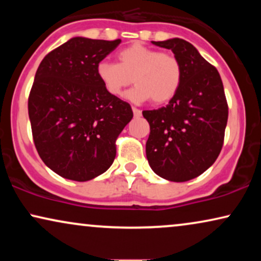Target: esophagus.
Returning a JSON list of instances; mask_svg holds the SVG:
<instances>
[{
    "mask_svg": "<svg viewBox=\"0 0 261 261\" xmlns=\"http://www.w3.org/2000/svg\"><path fill=\"white\" fill-rule=\"evenodd\" d=\"M132 110H133V114H134V116H135V117L141 116V110H140V109L135 108V107H132Z\"/></svg>",
    "mask_w": 261,
    "mask_h": 261,
    "instance_id": "1",
    "label": "esophagus"
}]
</instances>
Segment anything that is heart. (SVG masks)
<instances>
[{
    "instance_id": "b5f03b06",
    "label": "heart",
    "mask_w": 261,
    "mask_h": 261,
    "mask_svg": "<svg viewBox=\"0 0 261 261\" xmlns=\"http://www.w3.org/2000/svg\"><path fill=\"white\" fill-rule=\"evenodd\" d=\"M119 64L101 60L96 74L105 90L112 96H121L128 85H137L124 95L132 102L141 103L153 98L165 103L179 90L183 78L180 62L171 53L134 42L117 53Z\"/></svg>"
}]
</instances>
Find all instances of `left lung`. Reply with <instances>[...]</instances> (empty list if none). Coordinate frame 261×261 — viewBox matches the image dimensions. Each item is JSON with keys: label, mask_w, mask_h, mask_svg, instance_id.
I'll use <instances>...</instances> for the list:
<instances>
[{"label": "left lung", "mask_w": 261, "mask_h": 261, "mask_svg": "<svg viewBox=\"0 0 261 261\" xmlns=\"http://www.w3.org/2000/svg\"><path fill=\"white\" fill-rule=\"evenodd\" d=\"M153 44L173 52L183 78L169 105L142 112L151 129L146 156L159 177L187 181L208 170L222 148L228 120L223 84L217 70L190 42L173 38Z\"/></svg>", "instance_id": "8db88e82"}]
</instances>
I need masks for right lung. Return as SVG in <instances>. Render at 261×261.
Instances as JSON below:
<instances>
[{"label":"right lung","instance_id":"obj_1","mask_svg":"<svg viewBox=\"0 0 261 261\" xmlns=\"http://www.w3.org/2000/svg\"><path fill=\"white\" fill-rule=\"evenodd\" d=\"M121 40L74 37L42 59L28 98L37 151L53 172L76 181L105 173L115 140L133 117L130 106L108 94L96 66Z\"/></svg>","mask_w":261,"mask_h":261}]
</instances>
